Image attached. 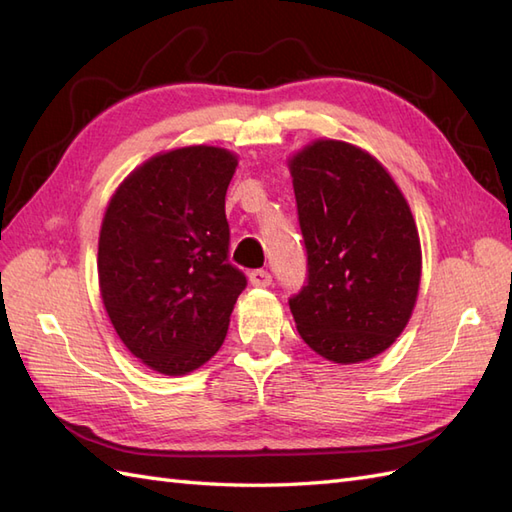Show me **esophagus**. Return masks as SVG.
<instances>
[{
    "label": "esophagus",
    "instance_id": "34e87169",
    "mask_svg": "<svg viewBox=\"0 0 512 512\" xmlns=\"http://www.w3.org/2000/svg\"><path fill=\"white\" fill-rule=\"evenodd\" d=\"M248 281H251L253 287H268L272 283V277L268 270H253L248 274Z\"/></svg>",
    "mask_w": 512,
    "mask_h": 512
}]
</instances>
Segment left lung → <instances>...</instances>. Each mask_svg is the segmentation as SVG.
<instances>
[{
    "instance_id": "1",
    "label": "left lung",
    "mask_w": 512,
    "mask_h": 512,
    "mask_svg": "<svg viewBox=\"0 0 512 512\" xmlns=\"http://www.w3.org/2000/svg\"><path fill=\"white\" fill-rule=\"evenodd\" d=\"M307 283L290 298L305 344L335 363L387 350L409 322L422 248L409 203L355 144L316 140L290 160Z\"/></svg>"
}]
</instances>
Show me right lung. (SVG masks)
Returning <instances> with one entry per match:
<instances>
[{
	"mask_svg": "<svg viewBox=\"0 0 512 512\" xmlns=\"http://www.w3.org/2000/svg\"><path fill=\"white\" fill-rule=\"evenodd\" d=\"M235 166L231 151L205 144L160 153L121 183L103 216V305L131 355L160 374H188L216 355L246 287L229 264Z\"/></svg>",
	"mask_w": 512,
	"mask_h": 512,
	"instance_id": "obj_1",
	"label": "right lung"
}]
</instances>
